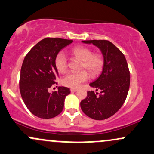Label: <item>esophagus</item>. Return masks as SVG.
Returning <instances> with one entry per match:
<instances>
[{"instance_id": "esophagus-1", "label": "esophagus", "mask_w": 154, "mask_h": 154, "mask_svg": "<svg viewBox=\"0 0 154 154\" xmlns=\"http://www.w3.org/2000/svg\"><path fill=\"white\" fill-rule=\"evenodd\" d=\"M70 91H71V92H72V93H74V92L77 91V89H76V88H71V89H70Z\"/></svg>"}]
</instances>
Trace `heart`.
I'll return each instance as SVG.
<instances>
[{"instance_id": "obj_1", "label": "heart", "mask_w": 154, "mask_h": 154, "mask_svg": "<svg viewBox=\"0 0 154 154\" xmlns=\"http://www.w3.org/2000/svg\"><path fill=\"white\" fill-rule=\"evenodd\" d=\"M70 53L72 56L82 61L81 69H86L91 76L98 75L103 66V56L98 54H93V51L85 46H76L72 48ZM55 65L58 71H66L68 66V60L66 54L61 51L55 58ZM88 79V74L85 70L80 72H69L62 79L63 85L72 88H77L82 82Z\"/></svg>"}]
</instances>
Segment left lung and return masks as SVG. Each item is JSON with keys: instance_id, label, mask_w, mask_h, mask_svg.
<instances>
[{"instance_id": "obj_1", "label": "left lung", "mask_w": 154, "mask_h": 154, "mask_svg": "<svg viewBox=\"0 0 154 154\" xmlns=\"http://www.w3.org/2000/svg\"><path fill=\"white\" fill-rule=\"evenodd\" d=\"M99 48L103 56L101 75L90 84L100 93L88 91L80 102L85 114L95 120H103L113 116L125 103L130 88V75L124 54L118 48L106 40H84Z\"/></svg>"}]
</instances>
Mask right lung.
<instances>
[{
    "label": "right lung",
    "mask_w": 154,
    "mask_h": 154,
    "mask_svg": "<svg viewBox=\"0 0 154 154\" xmlns=\"http://www.w3.org/2000/svg\"><path fill=\"white\" fill-rule=\"evenodd\" d=\"M73 40L46 38L28 52L23 61L19 78V90L26 108L41 119H51L61 112L69 88L59 87L49 93L59 76L55 58L63 48Z\"/></svg>",
    "instance_id": "obj_1"
}]
</instances>
